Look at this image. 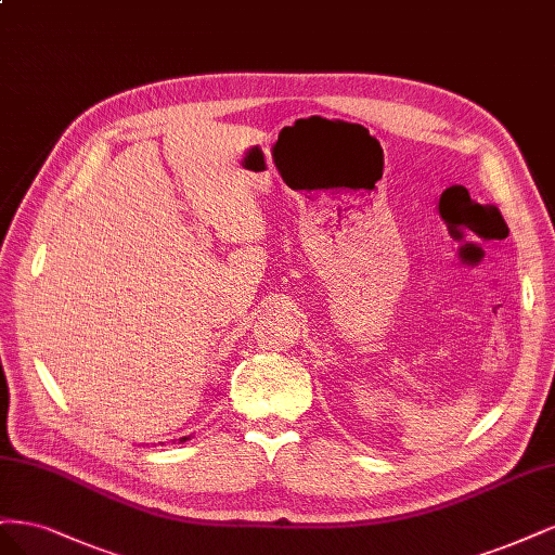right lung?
<instances>
[{"label":"right lung","instance_id":"obj_1","mask_svg":"<svg viewBox=\"0 0 555 555\" xmlns=\"http://www.w3.org/2000/svg\"><path fill=\"white\" fill-rule=\"evenodd\" d=\"M184 440H189V438H186V436H184V438H180V442H184Z\"/></svg>","mask_w":555,"mask_h":555}]
</instances>
